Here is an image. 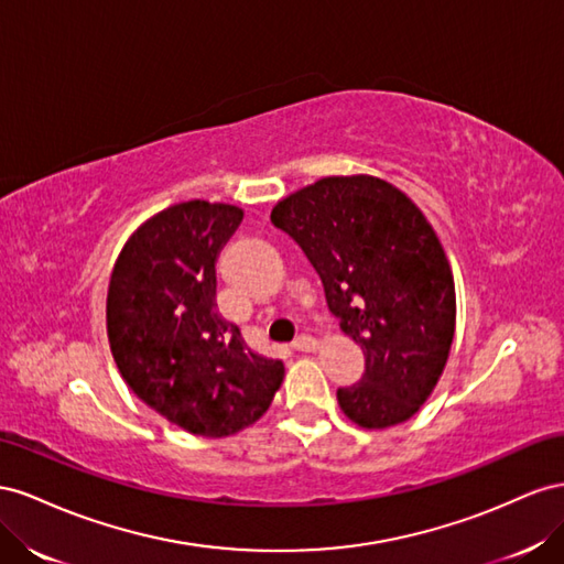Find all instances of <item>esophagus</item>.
Segmentation results:
<instances>
[{
    "label": "esophagus",
    "mask_w": 564,
    "mask_h": 564,
    "mask_svg": "<svg viewBox=\"0 0 564 564\" xmlns=\"http://www.w3.org/2000/svg\"><path fill=\"white\" fill-rule=\"evenodd\" d=\"M293 349L297 351H316L318 349V340L312 335H297L293 340Z\"/></svg>",
    "instance_id": "obj_1"
}]
</instances>
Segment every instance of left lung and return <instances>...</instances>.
<instances>
[{"instance_id":"8db88e82","label":"left lung","mask_w":564,"mask_h":564,"mask_svg":"<svg viewBox=\"0 0 564 564\" xmlns=\"http://www.w3.org/2000/svg\"><path fill=\"white\" fill-rule=\"evenodd\" d=\"M307 254L328 310L364 349L366 371L337 390L354 425L409 421L437 388L456 330L452 264L404 191L371 174L324 176L271 210Z\"/></svg>"}]
</instances>
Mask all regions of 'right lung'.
I'll return each mask as SVG.
<instances>
[{"instance_id": "add662e5", "label": "right lung", "mask_w": 564, "mask_h": 564, "mask_svg": "<svg viewBox=\"0 0 564 564\" xmlns=\"http://www.w3.org/2000/svg\"><path fill=\"white\" fill-rule=\"evenodd\" d=\"M243 210L186 200L127 238L110 273L106 330L130 390L176 427L229 437L257 423L285 368L246 347L217 312L215 262Z\"/></svg>"}]
</instances>
